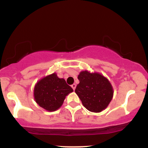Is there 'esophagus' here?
Returning a JSON list of instances; mask_svg holds the SVG:
<instances>
[{"mask_svg":"<svg viewBox=\"0 0 148 148\" xmlns=\"http://www.w3.org/2000/svg\"><path fill=\"white\" fill-rule=\"evenodd\" d=\"M71 86H72V88H73V90H75L76 87V85L75 84H72Z\"/></svg>","mask_w":148,"mask_h":148,"instance_id":"1","label":"esophagus"}]
</instances>
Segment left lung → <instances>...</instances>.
Instances as JSON below:
<instances>
[{
  "label": "left lung",
  "instance_id": "8db88e82",
  "mask_svg": "<svg viewBox=\"0 0 148 148\" xmlns=\"http://www.w3.org/2000/svg\"><path fill=\"white\" fill-rule=\"evenodd\" d=\"M79 84L75 92L88 111L99 113L111 102L113 89L111 83L99 73L82 71L78 76Z\"/></svg>",
  "mask_w": 148,
  "mask_h": 148
}]
</instances>
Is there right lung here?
<instances>
[{
	"label": "right lung",
	"mask_w": 148,
	"mask_h": 148,
	"mask_svg": "<svg viewBox=\"0 0 148 148\" xmlns=\"http://www.w3.org/2000/svg\"><path fill=\"white\" fill-rule=\"evenodd\" d=\"M73 92L56 73L40 79L34 88V98L37 104L48 111H55L62 106L65 97Z\"/></svg>",
	"instance_id": "1"
}]
</instances>
